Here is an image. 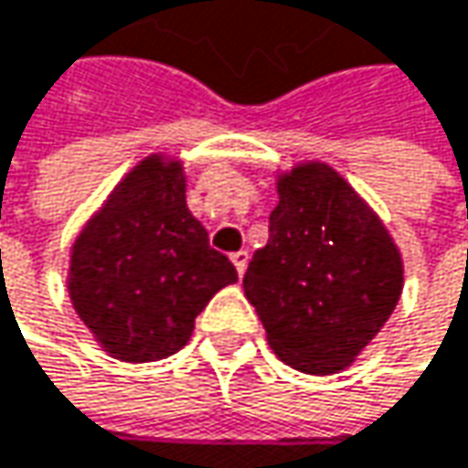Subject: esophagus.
<instances>
[{
    "instance_id": "esophagus-1",
    "label": "esophagus",
    "mask_w": 468,
    "mask_h": 468,
    "mask_svg": "<svg viewBox=\"0 0 468 468\" xmlns=\"http://www.w3.org/2000/svg\"><path fill=\"white\" fill-rule=\"evenodd\" d=\"M229 261H232V266H236L239 277H244L247 263H250V252H247V250H239V252H232V255H229Z\"/></svg>"
}]
</instances>
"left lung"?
<instances>
[{
	"instance_id": "1",
	"label": "left lung",
	"mask_w": 468,
	"mask_h": 468,
	"mask_svg": "<svg viewBox=\"0 0 468 468\" xmlns=\"http://www.w3.org/2000/svg\"><path fill=\"white\" fill-rule=\"evenodd\" d=\"M277 191L269 244L255 252L244 293L285 365L329 376L389 321L403 261L381 218L329 164L293 166Z\"/></svg>"
}]
</instances>
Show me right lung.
I'll return each mask as SVG.
<instances>
[{
  "label": "right lung",
  "mask_w": 468,
  "mask_h": 468,
  "mask_svg": "<svg viewBox=\"0 0 468 468\" xmlns=\"http://www.w3.org/2000/svg\"><path fill=\"white\" fill-rule=\"evenodd\" d=\"M239 280L186 207L180 161L144 158L87 221L70 252V302L95 340L122 362L180 351L194 318Z\"/></svg>",
  "instance_id": "1"
}]
</instances>
